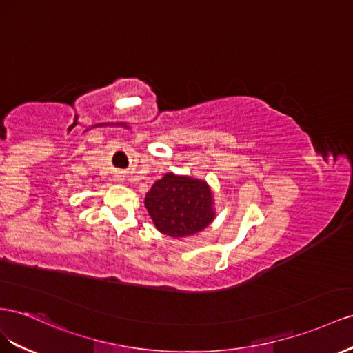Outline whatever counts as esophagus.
<instances>
[{
	"label": "esophagus",
	"mask_w": 353,
	"mask_h": 353,
	"mask_svg": "<svg viewBox=\"0 0 353 353\" xmlns=\"http://www.w3.org/2000/svg\"><path fill=\"white\" fill-rule=\"evenodd\" d=\"M116 180H117V182H122L123 176H122V174H117V176H116Z\"/></svg>",
	"instance_id": "obj_1"
}]
</instances>
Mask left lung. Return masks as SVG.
<instances>
[{
    "instance_id": "left-lung-1",
    "label": "left lung",
    "mask_w": 353,
    "mask_h": 353,
    "mask_svg": "<svg viewBox=\"0 0 353 353\" xmlns=\"http://www.w3.org/2000/svg\"><path fill=\"white\" fill-rule=\"evenodd\" d=\"M144 205L157 230L174 239L194 236L214 219L210 186L191 176L167 173L153 183Z\"/></svg>"
}]
</instances>
